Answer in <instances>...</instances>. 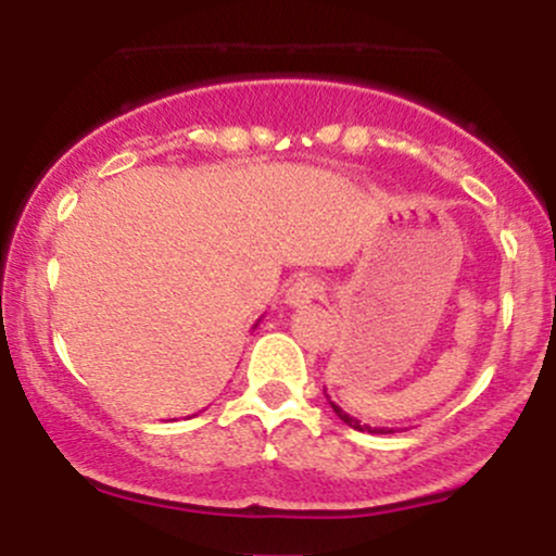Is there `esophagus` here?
<instances>
[{
    "label": "esophagus",
    "mask_w": 556,
    "mask_h": 556,
    "mask_svg": "<svg viewBox=\"0 0 556 556\" xmlns=\"http://www.w3.org/2000/svg\"><path fill=\"white\" fill-rule=\"evenodd\" d=\"M318 292H321V285H318L314 277H298L295 282L287 287L285 303L290 305V308H300V305L311 303Z\"/></svg>",
    "instance_id": "34e87169"
}]
</instances>
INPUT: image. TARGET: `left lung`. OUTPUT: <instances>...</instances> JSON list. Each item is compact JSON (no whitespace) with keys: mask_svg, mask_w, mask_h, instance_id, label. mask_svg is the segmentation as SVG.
Listing matches in <instances>:
<instances>
[{"mask_svg":"<svg viewBox=\"0 0 556 556\" xmlns=\"http://www.w3.org/2000/svg\"><path fill=\"white\" fill-rule=\"evenodd\" d=\"M324 394H327V389H324ZM327 400H329V394H327ZM329 405H331V410L337 413V418H340L342 424H348L350 429H355V431H368V433H392L389 429H371V426H368V424H361L358 418H353V416H350V413H344L342 407L337 405V402L329 400Z\"/></svg>","mask_w":556,"mask_h":556,"instance_id":"8db88e82","label":"left lung"}]
</instances>
